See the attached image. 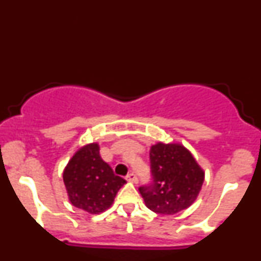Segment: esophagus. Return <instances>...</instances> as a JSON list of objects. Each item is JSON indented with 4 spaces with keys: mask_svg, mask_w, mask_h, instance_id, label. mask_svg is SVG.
Wrapping results in <instances>:
<instances>
[{
    "mask_svg": "<svg viewBox=\"0 0 261 261\" xmlns=\"http://www.w3.org/2000/svg\"><path fill=\"white\" fill-rule=\"evenodd\" d=\"M126 180L129 182H134V184H138V178L136 177V174L135 173H130V174H127L126 176Z\"/></svg>",
    "mask_w": 261,
    "mask_h": 261,
    "instance_id": "1",
    "label": "esophagus"
}]
</instances>
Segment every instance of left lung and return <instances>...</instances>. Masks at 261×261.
<instances>
[{
    "mask_svg": "<svg viewBox=\"0 0 261 261\" xmlns=\"http://www.w3.org/2000/svg\"><path fill=\"white\" fill-rule=\"evenodd\" d=\"M153 184L140 187L145 205L155 213L174 215L188 209L200 194L205 172L191 150L180 143L150 146Z\"/></svg>",
    "mask_w": 261,
    "mask_h": 261,
    "instance_id": "left-lung-1",
    "label": "left lung"
}]
</instances>
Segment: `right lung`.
I'll use <instances>...</instances> for the list:
<instances>
[{
	"mask_svg": "<svg viewBox=\"0 0 261 261\" xmlns=\"http://www.w3.org/2000/svg\"><path fill=\"white\" fill-rule=\"evenodd\" d=\"M98 143L80 147L63 171L68 200L90 215H99L113 205L117 192L126 181L115 176L100 156Z\"/></svg>",
	"mask_w": 261,
	"mask_h": 261,
	"instance_id": "right-lung-1",
	"label": "right lung"
}]
</instances>
